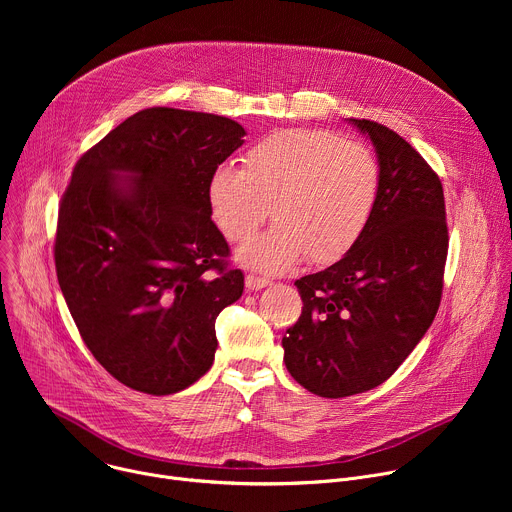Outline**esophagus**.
Here are the masks:
<instances>
[{
  "label": "esophagus",
  "instance_id": "1",
  "mask_svg": "<svg viewBox=\"0 0 512 512\" xmlns=\"http://www.w3.org/2000/svg\"><path fill=\"white\" fill-rule=\"evenodd\" d=\"M271 281L267 279V277H259V275H247L245 277V287L249 289V291H257V289H263V287H267Z\"/></svg>",
  "mask_w": 512,
  "mask_h": 512
}]
</instances>
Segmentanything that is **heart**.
I'll use <instances>...</instances> for the list:
<instances>
[{"instance_id": "b5f03b06", "label": "heart", "mask_w": 512, "mask_h": 512, "mask_svg": "<svg viewBox=\"0 0 512 512\" xmlns=\"http://www.w3.org/2000/svg\"><path fill=\"white\" fill-rule=\"evenodd\" d=\"M379 194V164L360 141L324 129H285L243 158V170L218 166L206 186L208 212L231 243H246L268 215L276 225L239 251L263 273H283L306 255L340 259L367 229Z\"/></svg>"}]
</instances>
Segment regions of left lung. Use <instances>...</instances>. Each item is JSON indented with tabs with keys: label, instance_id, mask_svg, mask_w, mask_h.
<instances>
[{
	"label": "left lung",
	"instance_id": "left-lung-1",
	"mask_svg": "<svg viewBox=\"0 0 512 512\" xmlns=\"http://www.w3.org/2000/svg\"><path fill=\"white\" fill-rule=\"evenodd\" d=\"M350 123L375 145L377 202L340 261L296 281L302 316L281 340L289 375L328 399L375 389L401 367L440 308L448 257L440 178L393 129Z\"/></svg>",
	"mask_w": 512,
	"mask_h": 512
}]
</instances>
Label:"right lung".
<instances>
[{
  "mask_svg": "<svg viewBox=\"0 0 512 512\" xmlns=\"http://www.w3.org/2000/svg\"><path fill=\"white\" fill-rule=\"evenodd\" d=\"M221 115L143 109L77 162L62 194L56 277L87 348L129 389L172 395L216 352L214 322L243 296L212 223L210 174L243 145Z\"/></svg>",
  "mask_w": 512,
  "mask_h": 512,
  "instance_id": "obj_1",
  "label": "right lung"
}]
</instances>
